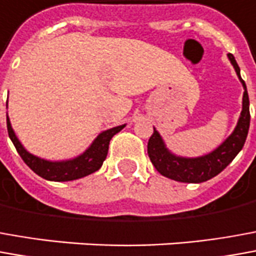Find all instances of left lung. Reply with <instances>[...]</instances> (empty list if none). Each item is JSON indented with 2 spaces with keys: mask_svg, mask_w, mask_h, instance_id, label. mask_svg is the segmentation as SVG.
Instances as JSON below:
<instances>
[{
  "mask_svg": "<svg viewBox=\"0 0 256 256\" xmlns=\"http://www.w3.org/2000/svg\"><path fill=\"white\" fill-rule=\"evenodd\" d=\"M232 66L238 75L241 84L244 86L242 96V111L240 116L238 124L236 130L224 142L212 153L196 158H177L166 149L164 144L158 132L153 128L150 139L148 142V154L150 158L152 164L162 176L167 178L176 180L180 182H204L213 178L219 172L224 170L232 162V158L238 154L246 144L248 130H250V98L246 92V82L240 75V66L232 54H228Z\"/></svg>",
  "mask_w": 256,
  "mask_h": 256,
  "instance_id": "obj_1",
  "label": "left lung"
}]
</instances>
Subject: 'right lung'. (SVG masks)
Returning <instances> with one entry per match:
<instances>
[{
	"label": "right lung",
	"mask_w": 256,
	"mask_h": 256,
	"mask_svg": "<svg viewBox=\"0 0 256 256\" xmlns=\"http://www.w3.org/2000/svg\"><path fill=\"white\" fill-rule=\"evenodd\" d=\"M124 126L125 125H120V126L102 132L98 138L94 139L90 148L79 158L66 160V162H47V160L36 158L29 152L24 150V148L20 145V142L18 140L16 135L10 126V118L6 117L8 135H10L14 146L16 148L19 156L37 176H40L44 180H50V181H72V180L82 178L92 172H98L106 160L111 138L117 132L121 131Z\"/></svg>",
	"instance_id": "right-lung-1"
}]
</instances>
